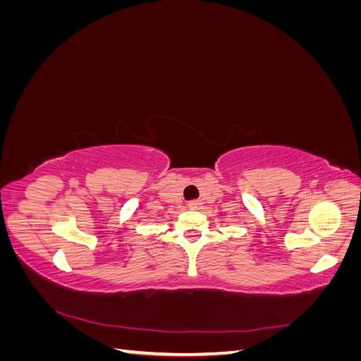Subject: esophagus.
I'll list each match as a JSON object with an SVG mask.
<instances>
[{
  "instance_id": "1",
  "label": "esophagus",
  "mask_w": 361,
  "mask_h": 361,
  "mask_svg": "<svg viewBox=\"0 0 361 361\" xmlns=\"http://www.w3.org/2000/svg\"><path fill=\"white\" fill-rule=\"evenodd\" d=\"M188 207L192 211H199L202 207V202L200 200H191V202H188Z\"/></svg>"
}]
</instances>
